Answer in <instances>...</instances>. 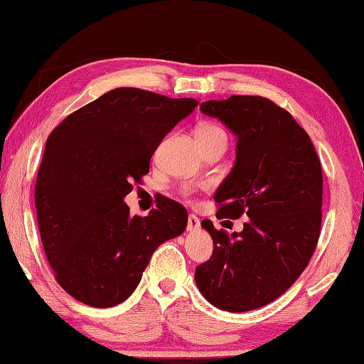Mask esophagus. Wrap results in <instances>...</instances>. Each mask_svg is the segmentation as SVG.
<instances>
[{
    "label": "esophagus",
    "mask_w": 364,
    "mask_h": 364,
    "mask_svg": "<svg viewBox=\"0 0 364 364\" xmlns=\"http://www.w3.org/2000/svg\"><path fill=\"white\" fill-rule=\"evenodd\" d=\"M200 227V220L198 217L194 215V213H189L188 217V230L189 232H194V230H198Z\"/></svg>",
    "instance_id": "obj_1"
}]
</instances>
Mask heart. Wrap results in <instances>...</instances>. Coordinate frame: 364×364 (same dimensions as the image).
Masks as SVG:
<instances>
[{
  "instance_id": "heart-1",
  "label": "heart",
  "mask_w": 364,
  "mask_h": 364,
  "mask_svg": "<svg viewBox=\"0 0 364 364\" xmlns=\"http://www.w3.org/2000/svg\"><path fill=\"white\" fill-rule=\"evenodd\" d=\"M209 136H225V132L222 128H218L217 124H200L198 128V132H196V137H209Z\"/></svg>"
}]
</instances>
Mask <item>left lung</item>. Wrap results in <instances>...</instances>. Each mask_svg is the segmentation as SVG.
I'll list each match as a JSON object with an SVG mask.
<instances>
[{"instance_id":"obj_1","label":"left lung","mask_w":364,"mask_h":364,"mask_svg":"<svg viewBox=\"0 0 364 364\" xmlns=\"http://www.w3.org/2000/svg\"><path fill=\"white\" fill-rule=\"evenodd\" d=\"M236 136V161L217 189V218H240L228 235L210 220V259L196 267L199 291L213 306L243 313L272 303L295 284L316 250L322 220L321 160L308 132L264 97L232 95L200 103Z\"/></svg>"}]
</instances>
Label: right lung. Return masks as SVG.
Here are the masks:
<instances>
[{"label":"right lung","instance_id":"1","mask_svg":"<svg viewBox=\"0 0 364 364\" xmlns=\"http://www.w3.org/2000/svg\"><path fill=\"white\" fill-rule=\"evenodd\" d=\"M198 107L194 99L119 87L51 131L36 183L40 238L55 279L73 298L112 308L139 285L154 251L180 236L188 212L161 196L147 217L124 196L149 173L161 139Z\"/></svg>","mask_w":364,"mask_h":364}]
</instances>
